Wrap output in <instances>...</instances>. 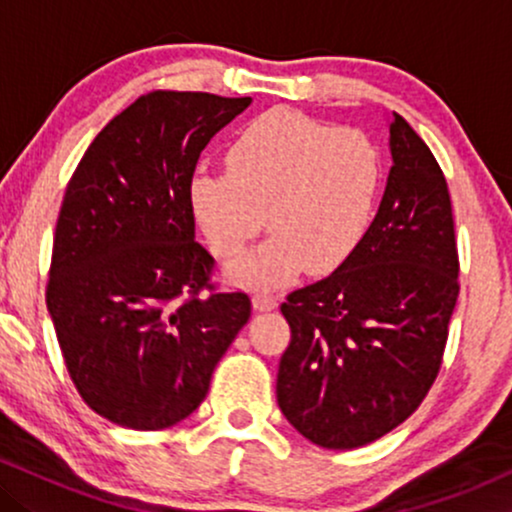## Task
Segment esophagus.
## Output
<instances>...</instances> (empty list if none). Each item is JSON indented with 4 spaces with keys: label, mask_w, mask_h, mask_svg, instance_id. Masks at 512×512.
<instances>
[{
    "label": "esophagus",
    "mask_w": 512,
    "mask_h": 512,
    "mask_svg": "<svg viewBox=\"0 0 512 512\" xmlns=\"http://www.w3.org/2000/svg\"><path fill=\"white\" fill-rule=\"evenodd\" d=\"M252 308L255 310H274L276 308V296L269 291H255L252 293Z\"/></svg>",
    "instance_id": "1"
}]
</instances>
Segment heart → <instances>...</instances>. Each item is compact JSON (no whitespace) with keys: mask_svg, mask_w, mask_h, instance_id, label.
Here are the masks:
<instances>
[{"mask_svg":"<svg viewBox=\"0 0 512 512\" xmlns=\"http://www.w3.org/2000/svg\"><path fill=\"white\" fill-rule=\"evenodd\" d=\"M226 168H199L190 207L221 260L245 284H284L305 267L330 274L354 255L373 223L385 180L378 144L358 129H337L296 110H269L248 122L226 151Z\"/></svg>","mask_w":512,"mask_h":512,"instance_id":"obj_1","label":"heart"}]
</instances>
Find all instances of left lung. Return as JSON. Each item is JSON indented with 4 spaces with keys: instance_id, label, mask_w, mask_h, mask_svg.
I'll use <instances>...</instances> for the list:
<instances>
[{
    "instance_id": "left-lung-1",
    "label": "left lung",
    "mask_w": 512,
    "mask_h": 512,
    "mask_svg": "<svg viewBox=\"0 0 512 512\" xmlns=\"http://www.w3.org/2000/svg\"><path fill=\"white\" fill-rule=\"evenodd\" d=\"M395 166L354 255L291 291L276 402L301 436L351 450L407 421L436 383L460 293L452 202L436 156L395 113Z\"/></svg>"
}]
</instances>
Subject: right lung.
Segmentation results:
<instances>
[{"label": "right lung", "mask_w": 512, "mask_h": 512, "mask_svg": "<svg viewBox=\"0 0 512 512\" xmlns=\"http://www.w3.org/2000/svg\"><path fill=\"white\" fill-rule=\"evenodd\" d=\"M252 98L151 91L81 156L57 216L45 301L84 402L134 431L187 419L250 320L245 291L211 284L190 180L209 139Z\"/></svg>", "instance_id": "right-lung-1"}]
</instances>
